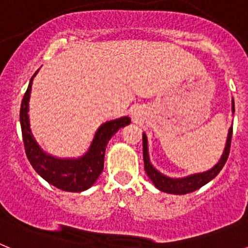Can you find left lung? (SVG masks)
I'll use <instances>...</instances> for the list:
<instances>
[{"label": "left lung", "mask_w": 248, "mask_h": 248, "mask_svg": "<svg viewBox=\"0 0 248 248\" xmlns=\"http://www.w3.org/2000/svg\"><path fill=\"white\" fill-rule=\"evenodd\" d=\"M232 113H235V103L232 99ZM231 138H232V126L229 129V134H227L226 145L223 149V153L221 155V159L218 160V163L211 168L207 171L199 172V174H192L185 177H170L166 175L161 174V172L154 168V165L151 164L150 156H149V149H148V138H146L145 133H143V156H144V169H145L146 175L149 176L153 184L155 185L156 189L160 191L168 192V194L174 195H185L189 192L195 191V190L200 189L203 185L215 179L217 176L218 172L221 171V169L226 164V160L230 154V145H231Z\"/></svg>", "instance_id": "1"}]
</instances>
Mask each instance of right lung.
Returning a JSON list of instances; mask_svg holds the SVG:
<instances>
[{
    "label": "right lung",
    "mask_w": 248,
    "mask_h": 248,
    "mask_svg": "<svg viewBox=\"0 0 248 248\" xmlns=\"http://www.w3.org/2000/svg\"><path fill=\"white\" fill-rule=\"evenodd\" d=\"M38 72V71H37ZM36 73L31 78L28 88L22 99L19 122L26 155L37 174L57 189L68 192H82L89 189L98 180L104 169V154L109 140L123 126L130 124V118L122 117L103 123L95 131L91 146L79 157H57L43 150L31 130L28 105H30L32 82Z\"/></svg>",
    "instance_id": "add662e5"
}]
</instances>
